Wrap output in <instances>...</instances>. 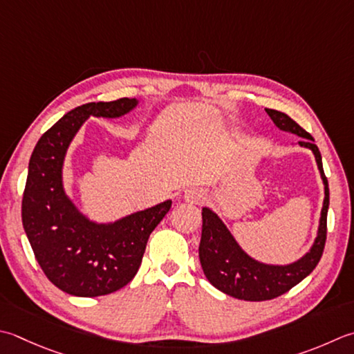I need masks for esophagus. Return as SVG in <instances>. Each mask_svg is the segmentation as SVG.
<instances>
[{
	"label": "esophagus",
	"mask_w": 354,
	"mask_h": 354,
	"mask_svg": "<svg viewBox=\"0 0 354 354\" xmlns=\"http://www.w3.org/2000/svg\"><path fill=\"white\" fill-rule=\"evenodd\" d=\"M205 198V192L203 189H199V187H190V189H187L184 192V199L190 204H201Z\"/></svg>",
	"instance_id": "34e87169"
}]
</instances>
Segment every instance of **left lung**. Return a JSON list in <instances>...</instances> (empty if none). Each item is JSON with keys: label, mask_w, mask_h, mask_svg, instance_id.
Returning a JSON list of instances; mask_svg holds the SVG:
<instances>
[{"label": "left lung", "mask_w": 354, "mask_h": 354, "mask_svg": "<svg viewBox=\"0 0 354 354\" xmlns=\"http://www.w3.org/2000/svg\"><path fill=\"white\" fill-rule=\"evenodd\" d=\"M268 116L276 127L290 131L302 138L301 147H307L316 158L317 169L325 189L324 205L321 212L319 230L310 252L299 261L288 266H268L250 258L234 241L232 233L218 218L216 213L204 207L203 209V234L199 244V261L204 270L205 278L213 287L221 292L242 301H268L274 299L290 288L297 286L304 278L313 272L321 256L327 239V213L330 204L328 181L322 169L321 151L315 144L313 136L304 130L299 124L288 115L273 109H266Z\"/></svg>", "instance_id": "left-lung-1"}]
</instances>
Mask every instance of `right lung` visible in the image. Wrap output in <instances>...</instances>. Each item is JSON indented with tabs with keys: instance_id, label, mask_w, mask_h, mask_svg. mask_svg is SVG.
I'll use <instances>...</instances> for the list:
<instances>
[{
	"instance_id": "1",
	"label": "right lung",
	"mask_w": 354,
	"mask_h": 354,
	"mask_svg": "<svg viewBox=\"0 0 354 354\" xmlns=\"http://www.w3.org/2000/svg\"><path fill=\"white\" fill-rule=\"evenodd\" d=\"M135 98L87 102L66 113L33 149L23 195V227L47 279L81 297L113 293L135 278L150 233L171 207L164 201L112 224L81 214L62 187V164L87 118H118L136 107Z\"/></svg>"
}]
</instances>
